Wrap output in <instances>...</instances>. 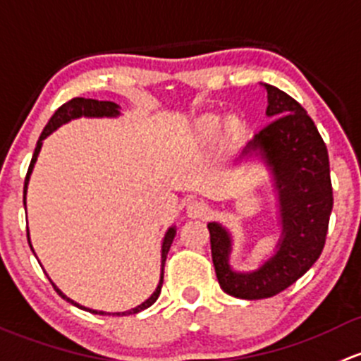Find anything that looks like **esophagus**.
I'll use <instances>...</instances> for the list:
<instances>
[{
    "label": "esophagus",
    "instance_id": "34e87169",
    "mask_svg": "<svg viewBox=\"0 0 361 361\" xmlns=\"http://www.w3.org/2000/svg\"><path fill=\"white\" fill-rule=\"evenodd\" d=\"M208 214H210V207H208V203L203 202V200H192V202L188 203L189 217L202 219V217H207Z\"/></svg>",
    "mask_w": 361,
    "mask_h": 361
}]
</instances>
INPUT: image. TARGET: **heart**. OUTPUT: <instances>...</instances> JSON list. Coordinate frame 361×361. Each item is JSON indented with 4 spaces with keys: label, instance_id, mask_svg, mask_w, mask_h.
<instances>
[{
    "label": "heart",
    "instance_id": "1",
    "mask_svg": "<svg viewBox=\"0 0 361 361\" xmlns=\"http://www.w3.org/2000/svg\"><path fill=\"white\" fill-rule=\"evenodd\" d=\"M198 126L202 132L212 133V132H215L219 126H221V118L215 116V114H207V116H203L202 120H200Z\"/></svg>",
    "mask_w": 361,
    "mask_h": 361
}]
</instances>
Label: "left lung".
<instances>
[{
	"instance_id": "1",
	"label": "left lung",
	"mask_w": 361,
	"mask_h": 361,
	"mask_svg": "<svg viewBox=\"0 0 361 361\" xmlns=\"http://www.w3.org/2000/svg\"><path fill=\"white\" fill-rule=\"evenodd\" d=\"M267 90L269 121L245 147L273 170L280 198L281 240L278 252L252 273L229 267L231 236L217 222L210 233L212 261L221 288L238 299H266L295 283L322 255L334 207L326 146L304 107L273 85Z\"/></svg>"
}]
</instances>
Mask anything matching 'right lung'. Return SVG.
<instances>
[{
    "mask_svg": "<svg viewBox=\"0 0 361 361\" xmlns=\"http://www.w3.org/2000/svg\"><path fill=\"white\" fill-rule=\"evenodd\" d=\"M120 106H116L114 102H109V100H95V99H85V97H74L68 100L66 104H62L61 107H59L57 111L54 113V116L50 118V121H48L47 126L43 128L42 135H39V140L38 144H36V149H35V154H32V159H31V165H29L27 169V176H25V182H24V205H25V191H27V182H29V176H31L32 172V166H35L36 163V158H38V153L39 149H42V144H43V139L44 137L50 135L51 132H54L55 128H59L61 125L68 123L69 120H74V118H80V116H88V118H102V116H118L120 114V109H118ZM173 238H176V228H170L169 231H166L165 238H163V245H161V276H159V283L158 287H156V290L153 295L149 297V299L146 300V302H142L140 306L133 307V310L130 311H123V313H104V311H94V310H88V307H83L80 306V304H76L74 300H71L69 297H66L64 293L59 290L57 287H55L54 283V288L57 290L59 295L62 297V299H66L68 302L74 304L76 307H81V310L85 311H90V313L94 314H118V317H123V314H135L139 313V311L142 310H147L149 306H153L156 302V299L159 297V292H161V285H163V269H165V261H166V254H169L170 247H172V241ZM27 241H29V233H27ZM29 247H31V241H29ZM32 250V247H31Z\"/></svg>",
    "mask_w": 361,
    "mask_h": 361,
    "instance_id": "1",
    "label": "right lung"
}]
</instances>
